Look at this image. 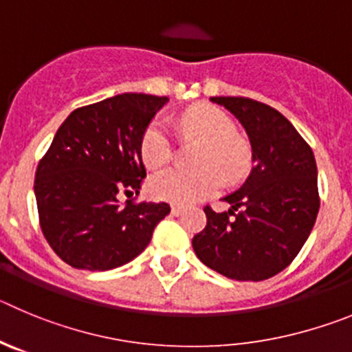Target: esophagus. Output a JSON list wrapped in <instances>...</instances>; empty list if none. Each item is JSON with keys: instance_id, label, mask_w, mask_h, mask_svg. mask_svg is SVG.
<instances>
[{"instance_id": "esophagus-1", "label": "esophagus", "mask_w": 352, "mask_h": 352, "mask_svg": "<svg viewBox=\"0 0 352 352\" xmlns=\"http://www.w3.org/2000/svg\"><path fill=\"white\" fill-rule=\"evenodd\" d=\"M183 211H185V208H183V206H179V204H173V208H170V212H173L174 216H179Z\"/></svg>"}]
</instances>
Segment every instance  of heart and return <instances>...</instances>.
<instances>
[{"label": "heart", "instance_id": "obj_1", "mask_svg": "<svg viewBox=\"0 0 352 352\" xmlns=\"http://www.w3.org/2000/svg\"><path fill=\"white\" fill-rule=\"evenodd\" d=\"M179 134L186 140H199L192 153L197 167H170L150 179V193L160 201L188 204L212 195L228 183L243 178L250 167V153L235 136V124L227 113L214 106H193L178 122ZM140 155L144 166L160 169L170 162L174 141L166 120L153 118L140 140Z\"/></svg>", "mask_w": 352, "mask_h": 352}]
</instances>
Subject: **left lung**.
I'll return each mask as SVG.
<instances>
[{
    "mask_svg": "<svg viewBox=\"0 0 352 352\" xmlns=\"http://www.w3.org/2000/svg\"><path fill=\"white\" fill-rule=\"evenodd\" d=\"M239 118L254 166L232 206H206L192 246L204 265L235 281H263L285 270L307 241L319 211L318 167L307 141L272 106L250 98H211Z\"/></svg>",
    "mask_w": 352,
    "mask_h": 352,
    "instance_id": "obj_1",
    "label": "left lung"
}]
</instances>
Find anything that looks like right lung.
<instances>
[{
  "instance_id": "obj_1",
  "label": "right lung",
  "mask_w": 352,
  "mask_h": 352,
  "mask_svg": "<svg viewBox=\"0 0 352 352\" xmlns=\"http://www.w3.org/2000/svg\"><path fill=\"white\" fill-rule=\"evenodd\" d=\"M167 101L115 96L76 108L56 132L38 162L34 195L45 239L67 265L98 272L125 265L170 212L166 202L118 201L140 193L141 134Z\"/></svg>"
}]
</instances>
